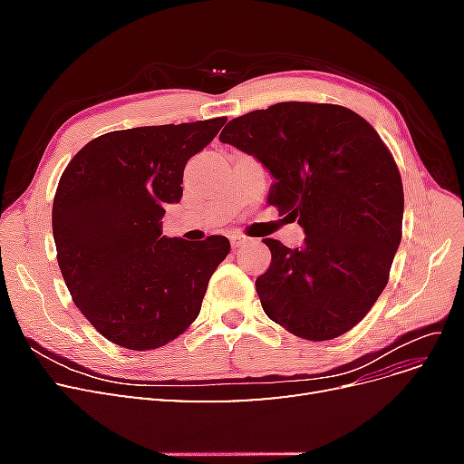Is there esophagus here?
<instances>
[{"label": "esophagus", "instance_id": "obj_1", "mask_svg": "<svg viewBox=\"0 0 464 464\" xmlns=\"http://www.w3.org/2000/svg\"><path fill=\"white\" fill-rule=\"evenodd\" d=\"M246 244H247V237H246V236H242V234H232V236H230V246H232L234 251L244 247Z\"/></svg>", "mask_w": 464, "mask_h": 464}]
</instances>
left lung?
<instances>
[{
	"label": "left lung",
	"instance_id": "8db88e82",
	"mask_svg": "<svg viewBox=\"0 0 464 464\" xmlns=\"http://www.w3.org/2000/svg\"><path fill=\"white\" fill-rule=\"evenodd\" d=\"M220 141L271 172L266 205L298 220L302 247L273 237L256 280L266 317L307 341H331L366 317L402 236V179L372 125L339 104L278 102L234 118Z\"/></svg>",
	"mask_w": 464,
	"mask_h": 464
}]
</instances>
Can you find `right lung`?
<instances>
[{
	"label": "right lung",
	"instance_id": "1",
	"mask_svg": "<svg viewBox=\"0 0 464 464\" xmlns=\"http://www.w3.org/2000/svg\"><path fill=\"white\" fill-rule=\"evenodd\" d=\"M227 118L110 131L63 170L52 207L58 265L79 312L110 343L154 350L201 312L228 237L162 236L166 205L179 203L188 160Z\"/></svg>",
	"mask_w": 464,
	"mask_h": 464
}]
</instances>
